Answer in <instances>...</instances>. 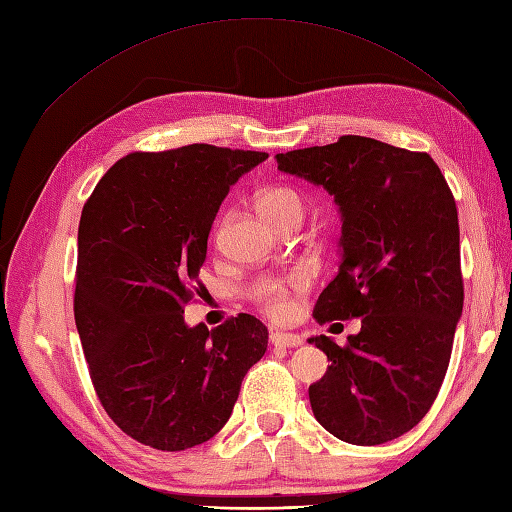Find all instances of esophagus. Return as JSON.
I'll return each mask as SVG.
<instances>
[{
  "label": "esophagus",
  "mask_w": 512,
  "mask_h": 512,
  "mask_svg": "<svg viewBox=\"0 0 512 512\" xmlns=\"http://www.w3.org/2000/svg\"><path fill=\"white\" fill-rule=\"evenodd\" d=\"M269 341H271V345H276V347H297V345L304 343L302 336L289 334V332H271Z\"/></svg>",
  "instance_id": "obj_1"
}]
</instances>
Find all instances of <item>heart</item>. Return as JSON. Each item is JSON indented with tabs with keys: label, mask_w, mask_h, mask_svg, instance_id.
<instances>
[{
	"label": "heart",
	"mask_w": 512,
	"mask_h": 512,
	"mask_svg": "<svg viewBox=\"0 0 512 512\" xmlns=\"http://www.w3.org/2000/svg\"><path fill=\"white\" fill-rule=\"evenodd\" d=\"M258 206L280 228L286 221H302L304 195L299 193L295 186H286V184L269 186V189H265L258 195ZM223 226H226V219L221 221L219 232L223 230ZM297 286H299L297 280L289 284L271 286L267 295V306L273 317H282L286 310H289V297H291V291L297 289Z\"/></svg>",
	"instance_id": "obj_1"
}]
</instances>
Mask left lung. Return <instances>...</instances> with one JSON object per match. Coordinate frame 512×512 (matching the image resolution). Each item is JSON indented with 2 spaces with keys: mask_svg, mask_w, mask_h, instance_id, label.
<instances>
[{
  "mask_svg": "<svg viewBox=\"0 0 512 512\" xmlns=\"http://www.w3.org/2000/svg\"><path fill=\"white\" fill-rule=\"evenodd\" d=\"M278 169L323 186L341 213V265L315 319L360 317L310 384L317 421L336 439L380 445L426 417L450 365L463 315L460 232L454 195L423 152L347 134L323 147L278 154Z\"/></svg>",
  "mask_w": 512,
  "mask_h": 512,
  "instance_id": "1",
  "label": "left lung"
}]
</instances>
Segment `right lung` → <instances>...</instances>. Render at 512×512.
<instances>
[{"mask_svg": "<svg viewBox=\"0 0 512 512\" xmlns=\"http://www.w3.org/2000/svg\"><path fill=\"white\" fill-rule=\"evenodd\" d=\"M265 152L186 145L117 160L82 208L73 313L108 417L134 441L182 452L226 426L269 332L241 313L186 326L184 306L230 186Z\"/></svg>", "mask_w": 512, "mask_h": 512, "instance_id": "add662e5", "label": "right lung"}]
</instances>
